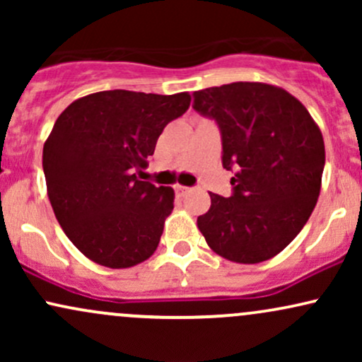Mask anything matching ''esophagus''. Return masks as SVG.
Listing matches in <instances>:
<instances>
[{
	"mask_svg": "<svg viewBox=\"0 0 362 362\" xmlns=\"http://www.w3.org/2000/svg\"><path fill=\"white\" fill-rule=\"evenodd\" d=\"M189 190H190L189 187H185V185H175V194L178 195V197H180V195H185Z\"/></svg>",
	"mask_w": 362,
	"mask_h": 362,
	"instance_id": "esophagus-1",
	"label": "esophagus"
}]
</instances>
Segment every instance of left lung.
Listing matches in <instances>:
<instances>
[{"mask_svg": "<svg viewBox=\"0 0 362 362\" xmlns=\"http://www.w3.org/2000/svg\"><path fill=\"white\" fill-rule=\"evenodd\" d=\"M192 107L221 129L223 167L238 172L233 195L209 192L197 228L218 255L259 264L296 238L317 206L325 144L296 97L276 85L236 81L194 91Z\"/></svg>", "mask_w": 362, "mask_h": 362, "instance_id": "1", "label": "left lung"}]
</instances>
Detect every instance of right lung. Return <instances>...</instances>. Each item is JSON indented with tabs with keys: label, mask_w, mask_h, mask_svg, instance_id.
I'll use <instances>...</instances> for the list:
<instances>
[{
	"label": "right lung",
	"mask_w": 362,
	"mask_h": 362,
	"mask_svg": "<svg viewBox=\"0 0 362 362\" xmlns=\"http://www.w3.org/2000/svg\"><path fill=\"white\" fill-rule=\"evenodd\" d=\"M189 105L187 91L109 90L57 117L44 143L45 185L62 231L86 259L129 269L155 253L175 192L138 175L165 126Z\"/></svg>",
	"instance_id": "1"
}]
</instances>
